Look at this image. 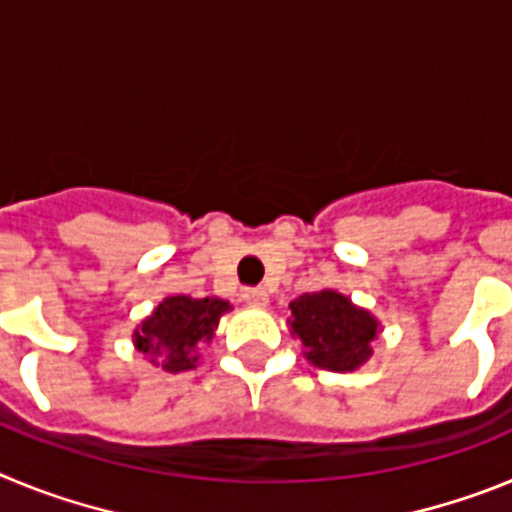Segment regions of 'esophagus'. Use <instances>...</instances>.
<instances>
[{
    "label": "esophagus",
    "mask_w": 512,
    "mask_h": 512,
    "mask_svg": "<svg viewBox=\"0 0 512 512\" xmlns=\"http://www.w3.org/2000/svg\"><path fill=\"white\" fill-rule=\"evenodd\" d=\"M243 302L251 307H264L269 302V292L264 287H248L243 289Z\"/></svg>",
    "instance_id": "34e87169"
}]
</instances>
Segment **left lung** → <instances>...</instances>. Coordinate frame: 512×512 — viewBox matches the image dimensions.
<instances>
[{
    "instance_id": "obj_1",
    "label": "left lung",
    "mask_w": 512,
    "mask_h": 512,
    "mask_svg": "<svg viewBox=\"0 0 512 512\" xmlns=\"http://www.w3.org/2000/svg\"><path fill=\"white\" fill-rule=\"evenodd\" d=\"M289 328L305 346L307 361L328 372H354L372 356L379 320L341 292L320 289L289 302Z\"/></svg>"
}]
</instances>
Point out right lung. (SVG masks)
Here are the masks:
<instances>
[{
  "label": "right lung",
  "instance_id": "1",
  "mask_svg": "<svg viewBox=\"0 0 512 512\" xmlns=\"http://www.w3.org/2000/svg\"><path fill=\"white\" fill-rule=\"evenodd\" d=\"M230 302L220 297L192 300L187 295L166 297L133 333V343L140 354L164 372H189L200 361V348L212 341L215 328Z\"/></svg>",
  "mask_w": 512,
  "mask_h": 512
}]
</instances>
